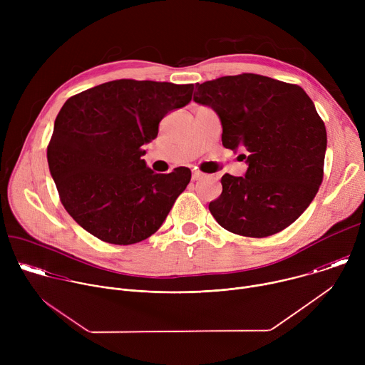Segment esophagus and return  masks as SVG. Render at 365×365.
Returning <instances> with one entry per match:
<instances>
[{
    "label": "esophagus",
    "mask_w": 365,
    "mask_h": 365,
    "mask_svg": "<svg viewBox=\"0 0 365 365\" xmlns=\"http://www.w3.org/2000/svg\"><path fill=\"white\" fill-rule=\"evenodd\" d=\"M202 178H203V173H200V172H193V173H192V180H193V182L200 180Z\"/></svg>",
    "instance_id": "34e87169"
}]
</instances>
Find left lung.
<instances>
[{"label":"left lung","mask_w":365,"mask_h":365,"mask_svg":"<svg viewBox=\"0 0 365 365\" xmlns=\"http://www.w3.org/2000/svg\"><path fill=\"white\" fill-rule=\"evenodd\" d=\"M193 101L212 108L222 144L244 151V176L225 173L210 203L230 232L263 238L293 224L314 200L324 178L325 124L297 85L242 73L196 83Z\"/></svg>","instance_id":"8db88e82"}]
</instances>
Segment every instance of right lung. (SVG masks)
<instances>
[{"instance_id":"right-lung-1","label":"right lung","mask_w":365,"mask_h":365,"mask_svg":"<svg viewBox=\"0 0 365 365\" xmlns=\"http://www.w3.org/2000/svg\"><path fill=\"white\" fill-rule=\"evenodd\" d=\"M193 85L120 79L69 98L56 117L47 163L68 214L118 245L158 231L190 182V169L154 173L143 148L159 123L190 102Z\"/></svg>"}]
</instances>
